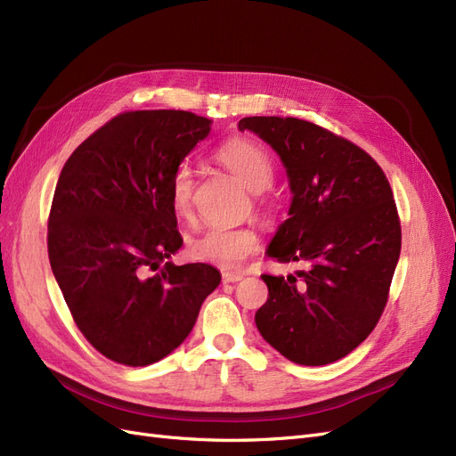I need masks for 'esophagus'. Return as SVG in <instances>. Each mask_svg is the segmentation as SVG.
Here are the masks:
<instances>
[{
	"label": "esophagus",
	"mask_w": 456,
	"mask_h": 456,
	"mask_svg": "<svg viewBox=\"0 0 456 456\" xmlns=\"http://www.w3.org/2000/svg\"><path fill=\"white\" fill-rule=\"evenodd\" d=\"M243 280V273L240 272H223V283H236Z\"/></svg>",
	"instance_id": "obj_1"
}]
</instances>
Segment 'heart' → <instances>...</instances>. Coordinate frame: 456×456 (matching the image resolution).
Returning a JSON list of instances; mask_svg holds the SVG:
<instances>
[{
  "label": "heart",
  "mask_w": 456,
  "mask_h": 456,
  "mask_svg": "<svg viewBox=\"0 0 456 456\" xmlns=\"http://www.w3.org/2000/svg\"><path fill=\"white\" fill-rule=\"evenodd\" d=\"M215 158L253 191V211L256 218H260L262 223H270L273 203L265 196V190L273 183L275 167L268 151L249 139L233 136V139L220 144ZM194 190V171L186 163H181L173 171L169 181V201L176 216L184 220L191 218ZM256 251L258 236L253 228H207L188 243V255L191 258L224 270L240 268Z\"/></svg>",
  "instance_id": "heart-1"
}]
</instances>
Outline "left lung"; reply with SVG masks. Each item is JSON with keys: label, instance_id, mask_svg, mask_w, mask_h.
I'll return each mask as SVG.
<instances>
[{"label": "left lung", "instance_id": "left-lung-1", "mask_svg": "<svg viewBox=\"0 0 456 456\" xmlns=\"http://www.w3.org/2000/svg\"><path fill=\"white\" fill-rule=\"evenodd\" d=\"M240 129L278 151L293 191L268 255L305 265L289 278L262 275L268 300L256 327L287 360L333 363L370 335L388 302L402 251L390 183L363 148L312 121L253 116Z\"/></svg>", "mask_w": 456, "mask_h": 456}]
</instances>
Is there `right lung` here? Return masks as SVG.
<instances>
[{"mask_svg":"<svg viewBox=\"0 0 456 456\" xmlns=\"http://www.w3.org/2000/svg\"><path fill=\"white\" fill-rule=\"evenodd\" d=\"M211 119L129 110L81 142L61 171L47 251L74 323L108 360L146 367L190 335L220 272L175 266L183 247L169 181Z\"/></svg>","mask_w":456,"mask_h":456,"instance_id":"1","label":"right lung"}]
</instances>
